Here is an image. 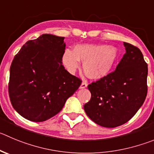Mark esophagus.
I'll list each match as a JSON object with an SVG mask.
<instances>
[{
	"mask_svg": "<svg viewBox=\"0 0 154 154\" xmlns=\"http://www.w3.org/2000/svg\"><path fill=\"white\" fill-rule=\"evenodd\" d=\"M87 87V81H85V80H84V81L82 82L81 85H80V89H84V88H86V87Z\"/></svg>",
	"mask_w": 154,
	"mask_h": 154,
	"instance_id": "obj_1",
	"label": "esophagus"
}]
</instances>
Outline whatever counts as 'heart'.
I'll list each match as a JSON object with an SVG mask.
<instances>
[{"instance_id": "b5f03b06", "label": "heart", "mask_w": 154, "mask_h": 154, "mask_svg": "<svg viewBox=\"0 0 154 154\" xmlns=\"http://www.w3.org/2000/svg\"><path fill=\"white\" fill-rule=\"evenodd\" d=\"M117 58V50L104 45H78L74 50H66L63 64L67 70L74 74L80 67V61H84V70L91 79L99 80L107 75Z\"/></svg>"}]
</instances>
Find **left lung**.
Returning a JSON list of instances; mask_svg holds the SVG:
<instances>
[{"instance_id":"1","label":"left lung","mask_w":154,"mask_h":154,"mask_svg":"<svg viewBox=\"0 0 154 154\" xmlns=\"http://www.w3.org/2000/svg\"><path fill=\"white\" fill-rule=\"evenodd\" d=\"M126 52L116 70L88 85L91 99L84 108L88 117L105 128L128 122L147 94V64L140 50L124 42Z\"/></svg>"}]
</instances>
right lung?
<instances>
[{"label": "right lung", "mask_w": 154, "mask_h": 154, "mask_svg": "<svg viewBox=\"0 0 154 154\" xmlns=\"http://www.w3.org/2000/svg\"><path fill=\"white\" fill-rule=\"evenodd\" d=\"M64 38L43 34L29 40L12 61L10 100L14 109L32 122H44L57 115L82 83L63 66Z\"/></svg>", "instance_id": "right-lung-1"}]
</instances>
